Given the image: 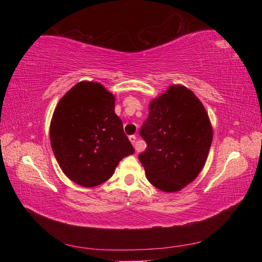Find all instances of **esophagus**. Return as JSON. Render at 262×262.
<instances>
[{
	"mask_svg": "<svg viewBox=\"0 0 262 262\" xmlns=\"http://www.w3.org/2000/svg\"><path fill=\"white\" fill-rule=\"evenodd\" d=\"M129 141L132 142V144L134 145L135 149L137 150V148H136V136H135V135H130V136H129Z\"/></svg>",
	"mask_w": 262,
	"mask_h": 262,
	"instance_id": "esophagus-1",
	"label": "esophagus"
}]
</instances>
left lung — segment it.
<instances>
[{
    "instance_id": "8db88e82",
    "label": "left lung",
    "mask_w": 262,
    "mask_h": 262,
    "mask_svg": "<svg viewBox=\"0 0 262 262\" xmlns=\"http://www.w3.org/2000/svg\"><path fill=\"white\" fill-rule=\"evenodd\" d=\"M140 135L147 142L139 156L147 179L163 192L174 193L192 183L205 166L212 126L194 92L173 84L150 101Z\"/></svg>"
}]
</instances>
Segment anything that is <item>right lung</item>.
<instances>
[{
  "label": "right lung",
  "instance_id": "right-lung-1",
  "mask_svg": "<svg viewBox=\"0 0 262 262\" xmlns=\"http://www.w3.org/2000/svg\"><path fill=\"white\" fill-rule=\"evenodd\" d=\"M115 97L98 82L82 81L60 99L53 113L51 145L63 173L95 187L112 177L134 148L114 113Z\"/></svg>",
  "mask_w": 262,
  "mask_h": 262
}]
</instances>
